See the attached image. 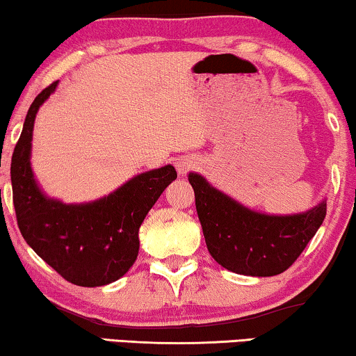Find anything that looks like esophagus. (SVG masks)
I'll return each mask as SVG.
<instances>
[{"label": "esophagus", "mask_w": 356, "mask_h": 356, "mask_svg": "<svg viewBox=\"0 0 356 356\" xmlns=\"http://www.w3.org/2000/svg\"><path fill=\"white\" fill-rule=\"evenodd\" d=\"M194 167H196V162H194L193 159L189 157H181L177 160V170L179 175H186L189 170H193Z\"/></svg>", "instance_id": "obj_1"}]
</instances>
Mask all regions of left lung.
<instances>
[{
	"mask_svg": "<svg viewBox=\"0 0 356 356\" xmlns=\"http://www.w3.org/2000/svg\"><path fill=\"white\" fill-rule=\"evenodd\" d=\"M188 179L209 252L236 274H282L298 259L325 217V202L298 216H264L232 201L196 173Z\"/></svg>",
	"mask_w": 356,
	"mask_h": 356,
	"instance_id": "1",
	"label": "left lung"
}]
</instances>
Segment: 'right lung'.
I'll use <instances>...</instances> for the list:
<instances>
[{
    "instance_id": "obj_1",
    "label": "right lung",
    "mask_w": 356,
    "mask_h": 356,
    "mask_svg": "<svg viewBox=\"0 0 356 356\" xmlns=\"http://www.w3.org/2000/svg\"><path fill=\"white\" fill-rule=\"evenodd\" d=\"M58 81L32 102L11 159L13 202L27 245L63 279L79 286H100L123 277L139 252V227L173 179L172 165L143 173L108 197L82 206L47 199L31 170V140L37 110Z\"/></svg>"
}]
</instances>
